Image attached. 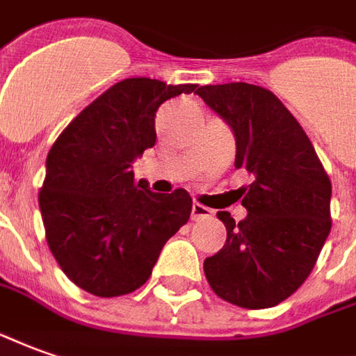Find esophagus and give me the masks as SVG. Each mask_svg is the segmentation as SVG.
<instances>
[{"label":"esophagus","mask_w":356,"mask_h":356,"mask_svg":"<svg viewBox=\"0 0 356 356\" xmlns=\"http://www.w3.org/2000/svg\"><path fill=\"white\" fill-rule=\"evenodd\" d=\"M212 210L206 208L202 204L195 202L193 204V220H204V218H212Z\"/></svg>","instance_id":"34e87169"}]
</instances>
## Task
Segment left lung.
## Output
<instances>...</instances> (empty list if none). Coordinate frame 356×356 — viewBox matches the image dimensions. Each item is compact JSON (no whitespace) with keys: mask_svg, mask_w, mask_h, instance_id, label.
<instances>
[{"mask_svg":"<svg viewBox=\"0 0 356 356\" xmlns=\"http://www.w3.org/2000/svg\"><path fill=\"white\" fill-rule=\"evenodd\" d=\"M196 94L235 133V168L254 181L243 188L248 216L235 223L218 212L227 238L204 260L220 299L270 308L305 283L332 229V181L299 121L282 100L247 83L206 84Z\"/></svg>","mask_w":356,"mask_h":356,"instance_id":"1","label":"left lung"}]
</instances>
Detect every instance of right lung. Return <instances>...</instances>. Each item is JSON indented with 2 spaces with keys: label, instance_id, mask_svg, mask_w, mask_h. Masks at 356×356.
<instances>
[{
  "label": "right lung",
  "instance_id": "add662e5",
  "mask_svg": "<svg viewBox=\"0 0 356 356\" xmlns=\"http://www.w3.org/2000/svg\"><path fill=\"white\" fill-rule=\"evenodd\" d=\"M196 84L136 76L113 84L57 136L46 160L40 212L51 254L96 297H121L148 282L161 248L193 210L185 188L152 193L131 163L156 144V111Z\"/></svg>",
  "mask_w": 356,
  "mask_h": 356
}]
</instances>
